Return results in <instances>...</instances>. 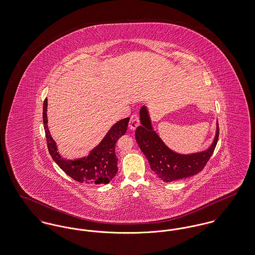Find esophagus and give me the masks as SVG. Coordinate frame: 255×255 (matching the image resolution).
Segmentation results:
<instances>
[{
    "instance_id": "1",
    "label": "esophagus",
    "mask_w": 255,
    "mask_h": 255,
    "mask_svg": "<svg viewBox=\"0 0 255 255\" xmlns=\"http://www.w3.org/2000/svg\"><path fill=\"white\" fill-rule=\"evenodd\" d=\"M139 124V118L137 115H133L130 119V122H129V128L130 130H135V128L138 126Z\"/></svg>"
}]
</instances>
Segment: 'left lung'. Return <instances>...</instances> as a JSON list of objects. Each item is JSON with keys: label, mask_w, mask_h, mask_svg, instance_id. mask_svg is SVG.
I'll return each instance as SVG.
<instances>
[{"label": "left lung", "mask_w": 255, "mask_h": 255, "mask_svg": "<svg viewBox=\"0 0 255 255\" xmlns=\"http://www.w3.org/2000/svg\"><path fill=\"white\" fill-rule=\"evenodd\" d=\"M140 124L135 129V140L148 160L151 169L164 182L184 179L197 174L207 164L219 139V124L212 144L206 150L181 154L165 145L153 128L146 106L139 110Z\"/></svg>", "instance_id": "left-lung-1"}]
</instances>
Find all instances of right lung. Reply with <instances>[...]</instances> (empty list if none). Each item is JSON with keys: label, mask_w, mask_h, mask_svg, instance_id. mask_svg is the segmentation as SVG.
I'll return each instance as SVG.
<instances>
[{"label": "right lung", "mask_w": 255, "mask_h": 255, "mask_svg": "<svg viewBox=\"0 0 255 255\" xmlns=\"http://www.w3.org/2000/svg\"><path fill=\"white\" fill-rule=\"evenodd\" d=\"M47 98L43 103V124L45 130L47 146L53 160L71 178L89 185L108 184L118 172V157L116 155V143L121 135L127 131L129 118L115 123L103 139L89 155L74 160L63 158L59 151L56 141L53 139L48 129L47 120Z\"/></svg>", "instance_id": "add662e5"}]
</instances>
